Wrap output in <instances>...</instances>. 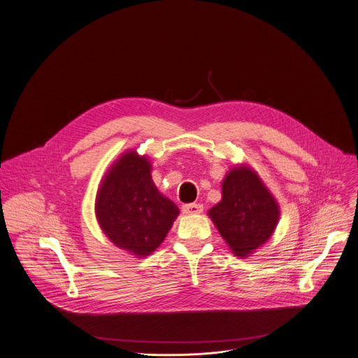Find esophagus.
Here are the masks:
<instances>
[{"instance_id":"34e87169","label":"esophagus","mask_w":358,"mask_h":358,"mask_svg":"<svg viewBox=\"0 0 358 358\" xmlns=\"http://www.w3.org/2000/svg\"><path fill=\"white\" fill-rule=\"evenodd\" d=\"M181 210H182L184 214H200V213H203V206L201 204H196V203L184 204L181 207Z\"/></svg>"}]
</instances>
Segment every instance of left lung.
Returning a JSON list of instances; mask_svg holds the SVG:
<instances>
[{
    "instance_id": "1",
    "label": "left lung",
    "mask_w": 358,
    "mask_h": 358,
    "mask_svg": "<svg viewBox=\"0 0 358 358\" xmlns=\"http://www.w3.org/2000/svg\"><path fill=\"white\" fill-rule=\"evenodd\" d=\"M208 215L231 251L248 257L273 236L280 208L258 174L241 164L225 176L222 199Z\"/></svg>"
}]
</instances>
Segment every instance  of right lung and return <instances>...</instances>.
Masks as SVG:
<instances>
[{
	"mask_svg": "<svg viewBox=\"0 0 358 358\" xmlns=\"http://www.w3.org/2000/svg\"><path fill=\"white\" fill-rule=\"evenodd\" d=\"M95 214L117 247L145 257L164 241L180 210L157 189L147 157L127 151L107 171L96 192Z\"/></svg>",
	"mask_w": 358,
	"mask_h": 358,
	"instance_id": "right-lung-1",
	"label": "right lung"
}]
</instances>
